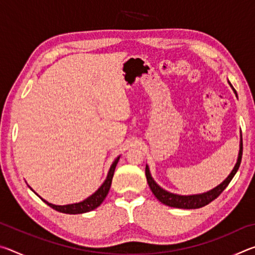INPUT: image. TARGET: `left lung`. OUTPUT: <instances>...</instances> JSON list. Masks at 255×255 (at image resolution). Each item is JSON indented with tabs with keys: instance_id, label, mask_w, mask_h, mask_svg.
<instances>
[{
	"instance_id": "left-lung-1",
	"label": "left lung",
	"mask_w": 255,
	"mask_h": 255,
	"mask_svg": "<svg viewBox=\"0 0 255 255\" xmlns=\"http://www.w3.org/2000/svg\"><path fill=\"white\" fill-rule=\"evenodd\" d=\"M232 85V84H231ZM233 88V86H232ZM235 91V89H233ZM236 93V92H235ZM242 154H243V140L241 139V144H240V154H239V158H237V163L235 164L234 169L231 172V174L227 176V179L224 181L223 183L217 185L215 189L210 190V191L202 193V195H195V196H179V195H174V193H170L163 190L159 185L156 184V182L153 180L152 176H150L148 166H146L145 169V174H146V179H147V182L150 190L154 193V196L157 198V199L162 202V204L170 206V207H174V208H182V209H197V208H201L206 205L210 204L211 201L215 200L221 193L226 189V187L232 181V179L234 178V175L236 174L237 170L241 165V161H242Z\"/></svg>"
}]
</instances>
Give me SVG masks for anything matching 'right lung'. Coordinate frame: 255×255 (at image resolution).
Masks as SVG:
<instances>
[{
    "label": "right lung",
    "instance_id": "1",
    "mask_svg": "<svg viewBox=\"0 0 255 255\" xmlns=\"http://www.w3.org/2000/svg\"><path fill=\"white\" fill-rule=\"evenodd\" d=\"M119 161V157L115 159V162L112 163V165L109 170V173H108V176L105 182L99 188L96 192L93 193L92 196H90L89 198H86L85 200L77 202V204H72V205H66V206H56L53 204H49L46 200H44L47 205L51 208L59 211V213H64V214H83V213H88V211H91L93 209L98 208L99 206L102 204V201L105 200V198L107 197L108 192H109L110 187H111V182H112V178H114V173H115V169L117 166V163Z\"/></svg>",
    "mask_w": 255,
    "mask_h": 255
}]
</instances>
